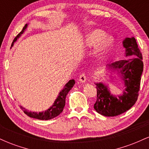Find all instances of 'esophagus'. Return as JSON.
<instances>
[{
  "mask_svg": "<svg viewBox=\"0 0 149 149\" xmlns=\"http://www.w3.org/2000/svg\"><path fill=\"white\" fill-rule=\"evenodd\" d=\"M86 80H87V78H86V76H85V73H81L79 77V81L80 82V83H85Z\"/></svg>",
  "mask_w": 149,
  "mask_h": 149,
  "instance_id": "1",
  "label": "esophagus"
}]
</instances>
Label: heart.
<instances>
[{
  "label": "heart",
  "instance_id": "heart-1",
  "mask_svg": "<svg viewBox=\"0 0 149 149\" xmlns=\"http://www.w3.org/2000/svg\"><path fill=\"white\" fill-rule=\"evenodd\" d=\"M113 37L107 36V33L101 29L92 30L88 33L85 39V45L86 47H95V54L96 57H101L110 50L113 45Z\"/></svg>",
  "mask_w": 149,
  "mask_h": 149
}]
</instances>
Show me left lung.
Returning a JSON list of instances; mask_svg holds the SVG:
<instances>
[{
    "mask_svg": "<svg viewBox=\"0 0 149 149\" xmlns=\"http://www.w3.org/2000/svg\"><path fill=\"white\" fill-rule=\"evenodd\" d=\"M123 44L125 48L126 57L130 56V57L109 65L110 68L120 73L126 87L123 95L113 96L107 85L102 83H96L97 101L94 108L97 113L104 116L112 117L123 113L136 103L139 96L143 69L142 54L134 37L126 38Z\"/></svg>",
    "mask_w": 149,
    "mask_h": 149,
    "instance_id": "8db88e82",
    "label": "left lung"
}]
</instances>
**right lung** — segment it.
I'll return each mask as SVG.
<instances>
[{
  "label": "right lung",
  "instance_id": "obj_1",
  "mask_svg": "<svg viewBox=\"0 0 149 149\" xmlns=\"http://www.w3.org/2000/svg\"><path fill=\"white\" fill-rule=\"evenodd\" d=\"M28 24H25L24 26L23 29L22 30V31L15 38L14 40H13V43H12V46L14 45V42L17 40V38H19L20 36L24 33L26 29ZM75 85V80H70L66 85H65L64 88L61 91L59 92V95H58L57 100L54 101V104H52V107H49V109L45 111L42 112H31V111H28L26 109H25V108L21 107V109L24 111V113L29 116L31 118H33L38 119V120H50L54 118L57 117V116H59L61 112L63 111V109H64V106H65V102H66V97L67 95L68 92H69L71 89L73 88V85Z\"/></svg>",
  "mask_w": 149,
  "mask_h": 149
}]
</instances>
